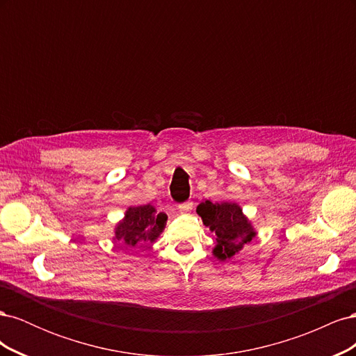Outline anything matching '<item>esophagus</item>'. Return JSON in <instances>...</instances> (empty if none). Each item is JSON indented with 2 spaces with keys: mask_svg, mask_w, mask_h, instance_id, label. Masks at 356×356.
Here are the masks:
<instances>
[{
  "mask_svg": "<svg viewBox=\"0 0 356 356\" xmlns=\"http://www.w3.org/2000/svg\"><path fill=\"white\" fill-rule=\"evenodd\" d=\"M178 209H179L181 213L190 212V211L193 209V202H191V200H187V202H184V203H179V204H178Z\"/></svg>",
  "mask_w": 356,
  "mask_h": 356,
  "instance_id": "obj_1",
  "label": "esophagus"
}]
</instances>
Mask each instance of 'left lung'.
I'll use <instances>...</instances> for the list:
<instances>
[{"instance_id": "obj_1", "label": "left lung", "mask_w": 356, "mask_h": 356, "mask_svg": "<svg viewBox=\"0 0 356 356\" xmlns=\"http://www.w3.org/2000/svg\"><path fill=\"white\" fill-rule=\"evenodd\" d=\"M197 213L202 217L203 224L217 234V246L213 254L220 260L233 257L255 236L251 224L243 217L242 209L236 203H212L207 200L199 204Z\"/></svg>"}]
</instances>
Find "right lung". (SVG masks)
Here are the masks:
<instances>
[{
    "label": "right lung",
    "instance_id": "obj_1",
    "mask_svg": "<svg viewBox=\"0 0 356 356\" xmlns=\"http://www.w3.org/2000/svg\"><path fill=\"white\" fill-rule=\"evenodd\" d=\"M166 220V213L157 212L152 204L129 208L124 220L117 225L115 239L126 248L153 243L163 232Z\"/></svg>",
    "mask_w": 356,
    "mask_h": 356
}]
</instances>
